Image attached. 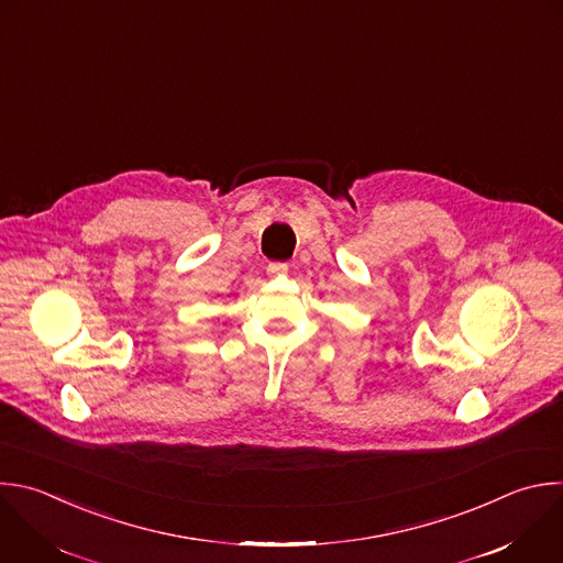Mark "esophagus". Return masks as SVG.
Returning a JSON list of instances; mask_svg holds the SVG:
<instances>
[{
    "label": "esophagus",
    "instance_id": "esophagus-1",
    "mask_svg": "<svg viewBox=\"0 0 563 563\" xmlns=\"http://www.w3.org/2000/svg\"><path fill=\"white\" fill-rule=\"evenodd\" d=\"M287 269H289V265H287V263H269V265H267V274H269V276L287 274Z\"/></svg>",
    "mask_w": 563,
    "mask_h": 563
}]
</instances>
